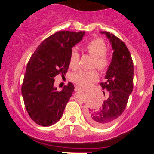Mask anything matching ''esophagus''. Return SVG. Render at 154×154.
Segmentation results:
<instances>
[{
  "label": "esophagus",
  "instance_id": "esophagus-1",
  "mask_svg": "<svg viewBox=\"0 0 154 154\" xmlns=\"http://www.w3.org/2000/svg\"><path fill=\"white\" fill-rule=\"evenodd\" d=\"M74 90H75V91H83V90H84V89H83V88H81V87L76 86L75 88H74Z\"/></svg>",
  "mask_w": 154,
  "mask_h": 154
}]
</instances>
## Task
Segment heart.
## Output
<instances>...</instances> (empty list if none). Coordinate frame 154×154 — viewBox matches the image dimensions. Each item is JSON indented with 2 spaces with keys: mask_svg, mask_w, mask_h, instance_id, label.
Segmentation results:
<instances>
[{
  "mask_svg": "<svg viewBox=\"0 0 154 154\" xmlns=\"http://www.w3.org/2000/svg\"><path fill=\"white\" fill-rule=\"evenodd\" d=\"M86 49L88 54L94 57L93 67H97L103 71L110 64V57L107 53V47L105 42L100 38H96L88 42L86 45ZM80 54L76 49H73L70 54L69 66L71 69H77L79 66ZM98 79V73L96 70L80 71L73 76V81L80 86H88L92 82Z\"/></svg>",
  "mask_w": 154,
  "mask_h": 154,
  "instance_id": "b5f03b06",
  "label": "heart"
}]
</instances>
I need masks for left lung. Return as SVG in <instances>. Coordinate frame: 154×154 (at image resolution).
I'll list each match as a JSON object with an SVG mask.
<instances>
[{"mask_svg": "<svg viewBox=\"0 0 154 154\" xmlns=\"http://www.w3.org/2000/svg\"><path fill=\"white\" fill-rule=\"evenodd\" d=\"M109 39L112 47V59L100 83L102 89H106L109 97L98 109L88 110L86 117L91 125L104 127L113 123L125 111L133 88V63L128 48L123 41L109 32L102 31ZM105 95V92L103 91Z\"/></svg>", "mask_w": 154, "mask_h": 154, "instance_id": "8db88e82", "label": "left lung"}]
</instances>
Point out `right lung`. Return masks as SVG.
Here are the masks:
<instances>
[{
  "label": "right lung",
  "instance_id": "1",
  "mask_svg": "<svg viewBox=\"0 0 154 154\" xmlns=\"http://www.w3.org/2000/svg\"><path fill=\"white\" fill-rule=\"evenodd\" d=\"M85 33L57 32L45 38L29 59L21 93L29 117L38 125L48 127L61 119L74 86L68 83L62 91H57L54 86V77L67 73L72 48Z\"/></svg>",
  "mask_w": 154,
  "mask_h": 154
}]
</instances>
